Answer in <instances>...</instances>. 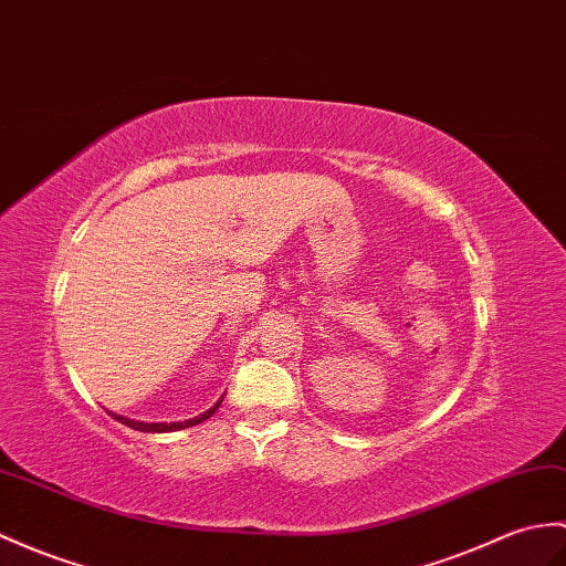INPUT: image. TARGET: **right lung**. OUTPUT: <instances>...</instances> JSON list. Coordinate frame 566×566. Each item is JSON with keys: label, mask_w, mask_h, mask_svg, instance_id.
Returning a JSON list of instances; mask_svg holds the SVG:
<instances>
[{"label": "right lung", "mask_w": 566, "mask_h": 566, "mask_svg": "<svg viewBox=\"0 0 566 566\" xmlns=\"http://www.w3.org/2000/svg\"><path fill=\"white\" fill-rule=\"evenodd\" d=\"M223 400V398H221ZM221 400H217L212 407H209L207 412H202V415H197V417H192V419H186V422H137V419H129V417H123V415H115V412H111V417L113 419H117V422L120 424H125V427H129V429H137V431H147V433H166V431H178V429H188V427H195V424H200V422H205V419H209L212 417L217 410H219V405H221Z\"/></svg>", "instance_id": "1"}]
</instances>
